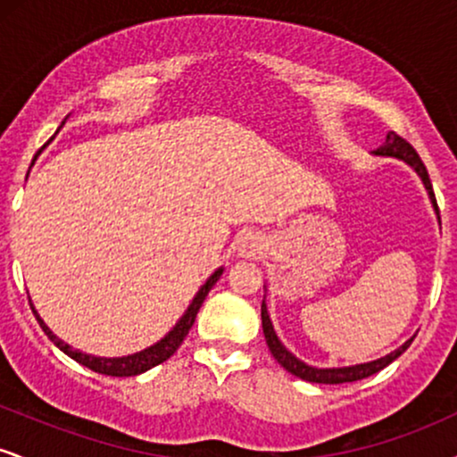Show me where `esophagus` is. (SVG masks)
Wrapping results in <instances>:
<instances>
[{
  "label": "esophagus",
  "mask_w": 457,
  "mask_h": 457,
  "mask_svg": "<svg viewBox=\"0 0 457 457\" xmlns=\"http://www.w3.org/2000/svg\"><path fill=\"white\" fill-rule=\"evenodd\" d=\"M262 251V238L255 234H246L243 240H240V255L245 258H251V255L260 253Z\"/></svg>",
  "instance_id": "obj_1"
}]
</instances>
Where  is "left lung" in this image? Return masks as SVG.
Here are the masks:
<instances>
[{
  "label": "left lung",
  "mask_w": 457,
  "mask_h": 457,
  "mask_svg": "<svg viewBox=\"0 0 457 457\" xmlns=\"http://www.w3.org/2000/svg\"><path fill=\"white\" fill-rule=\"evenodd\" d=\"M374 154H378V156H395V159L406 161L408 165H411L412 170L417 171L419 176H421L423 185H426L428 193H429V199H432L434 208H436V212H438V204H436V197H434V188H432V182H429L426 165H423L421 156L417 154V150H414L406 139L400 137V135L393 133V130H391V133L386 135V144L380 145V148L376 150ZM262 328H264L266 344H269V350L272 353V356H275V359H277V363H279L283 370L290 371V374H295L296 378H303V380H307V382H318V385H342V382L363 380V378H367V376H371V374H376V371H380L382 367H386L389 363H393V361H395L397 356H400L403 350H406L408 345L412 344V339H408V342L403 344L402 348H397L395 353L382 356V359H378V361H371V363H361V365H353V367H333V370H318V367L305 365V363H303V361H298L295 354L287 353V350L283 348V344L279 342V337H277V335H275V328H272L269 312H266L264 303H262Z\"/></svg>",
  "instance_id": "8db88e82"
}]
</instances>
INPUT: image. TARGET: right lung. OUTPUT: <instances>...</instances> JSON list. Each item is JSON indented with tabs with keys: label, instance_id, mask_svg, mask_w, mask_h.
Returning a JSON list of instances; mask_svg holds the SVG:
<instances>
[{
	"label": "right lung",
	"instance_id": "obj_1",
	"mask_svg": "<svg viewBox=\"0 0 457 457\" xmlns=\"http://www.w3.org/2000/svg\"><path fill=\"white\" fill-rule=\"evenodd\" d=\"M221 272H223V269L214 270L212 275H211V279H208L202 287H199L197 296L193 298V303H191V305H188L185 316L180 318V322L176 324L174 330H170V333H167L159 344L150 345L148 350H141V353H137V354L120 356V359H101V356L83 354V353H79V350H72L71 345L64 344L60 337H55V335L51 333L49 327H46V324L43 322V318H40L38 313H36V309H34V305H31V303H29V307H31V312H34L36 320H38L40 328H43L45 333H46V337H49L51 342H54L57 348L62 350V353L71 356V359H75L77 363L86 365L87 370L98 371V374H104V376H118V378H122V376H137V374H144V371H148L150 367L161 365L162 361L170 359V356L174 354L178 348H180V344L185 342V337L188 335V330H191L193 322H195V316H197L199 307H202V303L206 301L208 292H211L214 283L219 281Z\"/></svg>",
	"mask_w": 457,
	"mask_h": 457
}]
</instances>
